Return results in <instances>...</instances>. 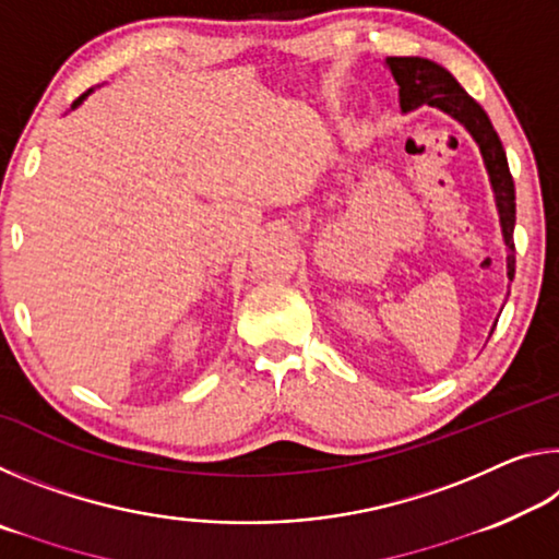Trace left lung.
I'll return each instance as SVG.
<instances>
[{"label":"left lung","mask_w":559,"mask_h":559,"mask_svg":"<svg viewBox=\"0 0 559 559\" xmlns=\"http://www.w3.org/2000/svg\"><path fill=\"white\" fill-rule=\"evenodd\" d=\"M384 66L392 71L396 86H400L402 112L416 110L419 106L437 108L441 112H447V116H451L456 122H461L468 135L473 138V143L478 145L480 157H484V165H486V173H488L490 189H493L500 234H503V243L508 251L506 257L508 281H513L515 276V243H513L515 185H513V177H510L506 150H503V143H500L498 132L493 130V122H490L486 110L461 88V83L453 79L443 66L433 63L429 59H419V56H390V59L384 61ZM490 335H493V330H490Z\"/></svg>","instance_id":"8db88e82"}]
</instances>
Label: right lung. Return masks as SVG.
I'll return each mask as SVG.
<instances>
[{
    "mask_svg": "<svg viewBox=\"0 0 559 559\" xmlns=\"http://www.w3.org/2000/svg\"><path fill=\"white\" fill-rule=\"evenodd\" d=\"M91 93H93V88H88L86 93H83V96H81L79 100H75V103H73V106H71V110H75V108H79V106H81V103H83V100H86V98L91 96Z\"/></svg>",
    "mask_w": 559,
    "mask_h": 559,
    "instance_id": "obj_1",
    "label": "right lung"
}]
</instances>
